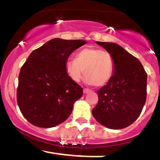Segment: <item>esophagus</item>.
Wrapping results in <instances>:
<instances>
[{
  "instance_id": "34e87169",
  "label": "esophagus",
  "mask_w": 160,
  "mask_h": 160,
  "mask_svg": "<svg viewBox=\"0 0 160 160\" xmlns=\"http://www.w3.org/2000/svg\"><path fill=\"white\" fill-rule=\"evenodd\" d=\"M92 92V90L89 89V88H83V92H84V93L87 94V93H89V92Z\"/></svg>"
}]
</instances>
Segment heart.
<instances>
[{"label":"heart","instance_id":"obj_1","mask_svg":"<svg viewBox=\"0 0 160 160\" xmlns=\"http://www.w3.org/2000/svg\"><path fill=\"white\" fill-rule=\"evenodd\" d=\"M111 53L95 48H85L77 52L75 59H68L65 70L71 79L78 82L85 75L88 83L102 86L111 78L114 71Z\"/></svg>","mask_w":160,"mask_h":160}]
</instances>
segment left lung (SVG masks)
Wrapping results in <instances>:
<instances>
[{
    "mask_svg": "<svg viewBox=\"0 0 160 160\" xmlns=\"http://www.w3.org/2000/svg\"><path fill=\"white\" fill-rule=\"evenodd\" d=\"M114 58V73L97 91L98 102L92 109L95 119L107 128L120 129L132 124L146 100L147 74L139 59L118 44L97 42Z\"/></svg>",
    "mask_w": 160,
    "mask_h": 160,
    "instance_id": "left-lung-1",
    "label": "left lung"
}]
</instances>
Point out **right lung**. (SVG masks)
Wrapping results in <instances>:
<instances>
[{"mask_svg": "<svg viewBox=\"0 0 160 160\" xmlns=\"http://www.w3.org/2000/svg\"><path fill=\"white\" fill-rule=\"evenodd\" d=\"M84 40L54 38L35 49L20 71L17 101L24 118L41 128L55 127L72 113L82 88L71 79L65 63Z\"/></svg>", "mask_w": 160, "mask_h": 160, "instance_id": "1", "label": "right lung"}]
</instances>
